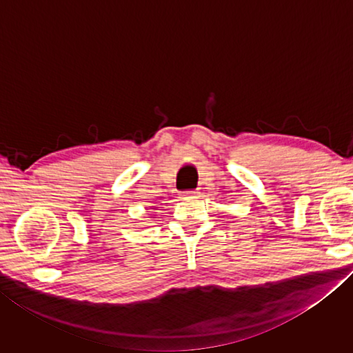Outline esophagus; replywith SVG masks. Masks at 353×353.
<instances>
[{"instance_id":"34e87169","label":"esophagus","mask_w":353,"mask_h":353,"mask_svg":"<svg viewBox=\"0 0 353 353\" xmlns=\"http://www.w3.org/2000/svg\"><path fill=\"white\" fill-rule=\"evenodd\" d=\"M182 196L183 198H198L199 191H187V193H183Z\"/></svg>"}]
</instances>
